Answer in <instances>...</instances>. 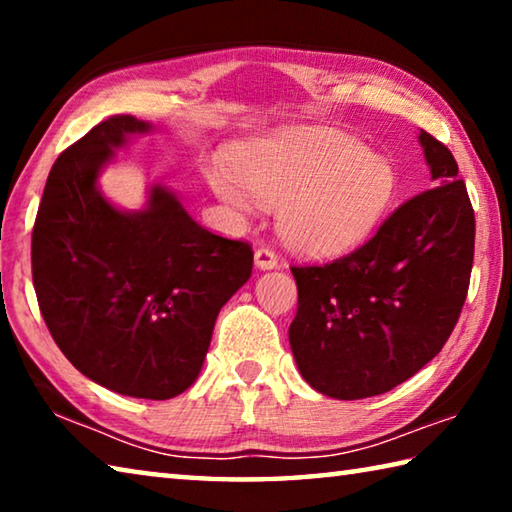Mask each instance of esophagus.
<instances>
[{"instance_id":"obj_1","label":"esophagus","mask_w":512,"mask_h":512,"mask_svg":"<svg viewBox=\"0 0 512 512\" xmlns=\"http://www.w3.org/2000/svg\"><path fill=\"white\" fill-rule=\"evenodd\" d=\"M255 266L262 268V271H271L277 266V255L271 248H257L255 250Z\"/></svg>"}]
</instances>
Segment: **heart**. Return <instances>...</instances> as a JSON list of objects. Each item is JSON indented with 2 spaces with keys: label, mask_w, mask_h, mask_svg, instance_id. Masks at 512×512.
Here are the masks:
<instances>
[{
  "label": "heart",
  "mask_w": 512,
  "mask_h": 512,
  "mask_svg": "<svg viewBox=\"0 0 512 512\" xmlns=\"http://www.w3.org/2000/svg\"><path fill=\"white\" fill-rule=\"evenodd\" d=\"M239 182L221 169L210 183L225 203L253 212L255 199L280 207V232L311 257L339 255L361 244L395 194V171L352 137L318 128H287L244 146L235 158Z\"/></svg>",
  "instance_id": "heart-1"
}]
</instances>
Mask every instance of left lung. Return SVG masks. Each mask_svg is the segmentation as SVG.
Wrapping results in <instances>:
<instances>
[{"instance_id":"8db88e82","label":"left lung","mask_w":512,"mask_h":512,"mask_svg":"<svg viewBox=\"0 0 512 512\" xmlns=\"http://www.w3.org/2000/svg\"><path fill=\"white\" fill-rule=\"evenodd\" d=\"M433 187L409 198L375 237L323 266H291L293 357L336 400L391 391L436 357L458 323L474 262V210L452 151L420 133Z\"/></svg>"}]
</instances>
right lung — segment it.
<instances>
[{"label": "right lung", "instance_id": "1", "mask_svg": "<svg viewBox=\"0 0 512 512\" xmlns=\"http://www.w3.org/2000/svg\"><path fill=\"white\" fill-rule=\"evenodd\" d=\"M151 126L112 115L58 155L31 235L40 314L76 370L119 395L169 400L194 384L221 307L253 273V248L198 225L155 185L142 212L97 187L128 135Z\"/></svg>", "mask_w": 512, "mask_h": 512}]
</instances>
